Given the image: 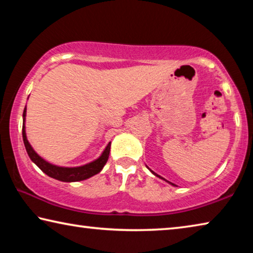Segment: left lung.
Returning a JSON list of instances; mask_svg holds the SVG:
<instances>
[{"label":"left lung","mask_w":253,"mask_h":253,"mask_svg":"<svg viewBox=\"0 0 253 253\" xmlns=\"http://www.w3.org/2000/svg\"><path fill=\"white\" fill-rule=\"evenodd\" d=\"M149 170H151V172L154 174V175H155V176H157V177H160V178H162V179H164V181H166V179L165 178H163L162 176H161V175H158V174H156L155 172H153V170L151 169H149V168H147ZM166 182H168V183H169L170 184V185H173V186H176V185H175V184H173V183H170V182H169V181H166Z\"/></svg>","instance_id":"obj_1"}]
</instances>
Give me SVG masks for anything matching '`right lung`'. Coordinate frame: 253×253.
<instances>
[{"label":"right lung","instance_id":"1","mask_svg":"<svg viewBox=\"0 0 253 253\" xmlns=\"http://www.w3.org/2000/svg\"><path fill=\"white\" fill-rule=\"evenodd\" d=\"M25 116H27V106H25V108L23 110L22 127V136L25 149H27L30 160H31L42 172L48 175V176L61 182H78L93 176V175L98 174L102 169H104L107 161H108L111 143L107 144L104 152L101 153V155L98 157L97 160L90 163H87V164L84 165L76 166V168H66V166H58L46 162L44 158H42L39 154L34 151L31 144L29 143V140L27 138V132H25Z\"/></svg>","mask_w":253,"mask_h":253}]
</instances>
